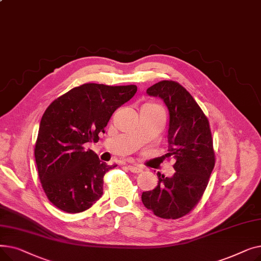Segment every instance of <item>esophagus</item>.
Here are the masks:
<instances>
[{
    "instance_id": "esophagus-1",
    "label": "esophagus",
    "mask_w": 261,
    "mask_h": 261,
    "mask_svg": "<svg viewBox=\"0 0 261 261\" xmlns=\"http://www.w3.org/2000/svg\"><path fill=\"white\" fill-rule=\"evenodd\" d=\"M128 169L133 172V173H140L143 171V168L140 166H136V165H128Z\"/></svg>"
}]
</instances>
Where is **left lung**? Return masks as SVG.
Listing matches in <instances>:
<instances>
[{
  "mask_svg": "<svg viewBox=\"0 0 261 261\" xmlns=\"http://www.w3.org/2000/svg\"><path fill=\"white\" fill-rule=\"evenodd\" d=\"M147 94L162 98L168 108L166 155L175 159V172L171 177L158 173V186L143 193L142 201L160 218L179 219L198 204L215 167L210 122L193 96L175 81H160Z\"/></svg>",
  "mask_w": 261,
  "mask_h": 261,
  "instance_id": "8db88e82",
  "label": "left lung"
}]
</instances>
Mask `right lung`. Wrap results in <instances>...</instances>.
Instances as JSON below:
<instances>
[{"label": "right lung", "mask_w": 261, "mask_h": 261, "mask_svg": "<svg viewBox=\"0 0 261 261\" xmlns=\"http://www.w3.org/2000/svg\"><path fill=\"white\" fill-rule=\"evenodd\" d=\"M138 87L85 84L55 99L41 118L35 147L38 174L47 199L68 214L85 212L103 193L107 165L87 143L98 134L115 110L129 101Z\"/></svg>", "instance_id": "obj_1"}]
</instances>
